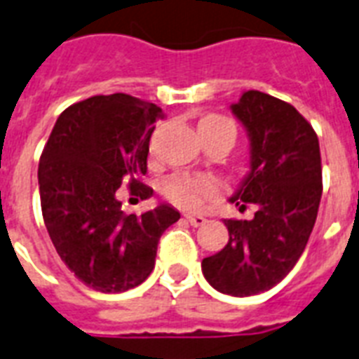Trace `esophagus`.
Returning <instances> with one entry per match:
<instances>
[{"label":"esophagus","mask_w":359,"mask_h":359,"mask_svg":"<svg viewBox=\"0 0 359 359\" xmlns=\"http://www.w3.org/2000/svg\"><path fill=\"white\" fill-rule=\"evenodd\" d=\"M186 222L190 225H194V227H199V225H203L205 222H207V218H203V216H197V214H186L184 216Z\"/></svg>","instance_id":"1"}]
</instances>
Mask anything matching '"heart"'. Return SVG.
<instances>
[{"label": "heart", "mask_w": 359, "mask_h": 359, "mask_svg": "<svg viewBox=\"0 0 359 359\" xmlns=\"http://www.w3.org/2000/svg\"><path fill=\"white\" fill-rule=\"evenodd\" d=\"M201 126H218L227 130L233 137L236 135L235 124L222 115H208L199 123ZM219 190V182L210 175L203 173H182L175 175L163 184V194L169 201L182 208H197L208 197H214Z\"/></svg>", "instance_id": "1"}]
</instances>
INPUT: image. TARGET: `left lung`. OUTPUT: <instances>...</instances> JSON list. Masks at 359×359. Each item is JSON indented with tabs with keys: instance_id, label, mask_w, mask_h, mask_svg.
I'll return each mask as SVG.
<instances>
[{
	"instance_id": "8db88e82",
	"label": "left lung",
	"mask_w": 359,
	"mask_h": 359,
	"mask_svg": "<svg viewBox=\"0 0 359 359\" xmlns=\"http://www.w3.org/2000/svg\"><path fill=\"white\" fill-rule=\"evenodd\" d=\"M231 111L250 137V171L231 197L253 219H225L229 242L203 259V276L231 296H253L281 281L306 250L323 196L315 130L294 106L245 91Z\"/></svg>"
}]
</instances>
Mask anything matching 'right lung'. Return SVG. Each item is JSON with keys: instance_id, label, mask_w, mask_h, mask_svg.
Listing matches in <instances>:
<instances>
[{"instance_id": "1", "label": "right lung", "mask_w": 359, "mask_h": 359, "mask_svg": "<svg viewBox=\"0 0 359 359\" xmlns=\"http://www.w3.org/2000/svg\"><path fill=\"white\" fill-rule=\"evenodd\" d=\"M156 104L124 93L98 95L59 115L39 162L42 218L55 251L80 281L100 292H124L154 268L158 240L180 214L168 203L141 216L124 214L117 190L149 199L147 173Z\"/></svg>"}]
</instances>
